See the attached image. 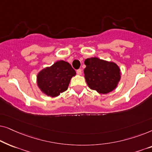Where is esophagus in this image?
<instances>
[{
  "instance_id": "esophagus-1",
  "label": "esophagus",
  "mask_w": 152,
  "mask_h": 152,
  "mask_svg": "<svg viewBox=\"0 0 152 152\" xmlns=\"http://www.w3.org/2000/svg\"><path fill=\"white\" fill-rule=\"evenodd\" d=\"M77 74L79 75H82V70L81 69L77 70Z\"/></svg>"
}]
</instances>
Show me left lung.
Listing matches in <instances>:
<instances>
[{
  "label": "left lung",
  "instance_id": "left-lung-1",
  "mask_svg": "<svg viewBox=\"0 0 152 152\" xmlns=\"http://www.w3.org/2000/svg\"><path fill=\"white\" fill-rule=\"evenodd\" d=\"M84 64V77L91 89L107 94L117 87L121 74L117 64L97 57L86 59Z\"/></svg>",
  "mask_w": 152,
  "mask_h": 152
}]
</instances>
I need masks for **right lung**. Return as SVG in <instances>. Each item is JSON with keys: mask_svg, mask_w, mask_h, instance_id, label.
<instances>
[{"mask_svg": "<svg viewBox=\"0 0 152 152\" xmlns=\"http://www.w3.org/2000/svg\"><path fill=\"white\" fill-rule=\"evenodd\" d=\"M75 75L71 65L61 60L39 72L37 85L44 94L55 97L67 90L70 80Z\"/></svg>", "mask_w": 152, "mask_h": 152, "instance_id": "1", "label": "right lung"}]
</instances>
